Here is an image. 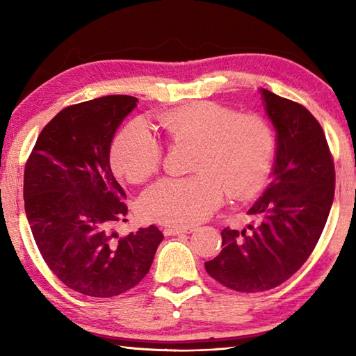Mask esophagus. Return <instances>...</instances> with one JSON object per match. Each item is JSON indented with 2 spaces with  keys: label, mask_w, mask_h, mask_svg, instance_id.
I'll list each match as a JSON object with an SVG mask.
<instances>
[{
  "label": "esophagus",
  "mask_w": 356,
  "mask_h": 356,
  "mask_svg": "<svg viewBox=\"0 0 356 356\" xmlns=\"http://www.w3.org/2000/svg\"><path fill=\"white\" fill-rule=\"evenodd\" d=\"M194 228H177V226H168V228L163 229L165 236H180V234H190Z\"/></svg>",
  "instance_id": "1"
}]
</instances>
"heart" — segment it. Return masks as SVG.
Returning a JSON list of instances; mask_svg holds the SVG:
<instances>
[{
    "label": "heart",
    "mask_w": 356,
    "mask_h": 356,
    "mask_svg": "<svg viewBox=\"0 0 356 356\" xmlns=\"http://www.w3.org/2000/svg\"><path fill=\"white\" fill-rule=\"evenodd\" d=\"M157 124L172 143H193L188 177H166L140 199V213L151 222L193 226L220 205L225 190L246 197L259 190L274 159L270 125L257 115H237L217 102H195L159 116ZM162 149L145 120L136 119L118 133L111 165L128 182L140 184L159 171Z\"/></svg>",
    "instance_id": "heart-1"
}]
</instances>
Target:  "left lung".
<instances>
[{"instance_id":"obj_1","label":"left lung","mask_w":356,"mask_h":356,"mask_svg":"<svg viewBox=\"0 0 356 356\" xmlns=\"http://www.w3.org/2000/svg\"><path fill=\"white\" fill-rule=\"evenodd\" d=\"M275 128L270 184L248 214L255 225L222 231L208 274L238 292H261L292 277L312 254L334 202L335 168L326 136L307 108L260 88Z\"/></svg>"}]
</instances>
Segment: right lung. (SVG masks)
<instances>
[{"instance_id": "add662e5", "label": "right lung", "mask_w": 356, "mask_h": 356, "mask_svg": "<svg viewBox=\"0 0 356 356\" xmlns=\"http://www.w3.org/2000/svg\"><path fill=\"white\" fill-rule=\"evenodd\" d=\"M138 102L111 95L64 108L44 127L26 163L24 208L36 246L53 274L88 297L134 287L163 240L154 225L125 237L115 231L128 209L110 148Z\"/></svg>"}]
</instances>
